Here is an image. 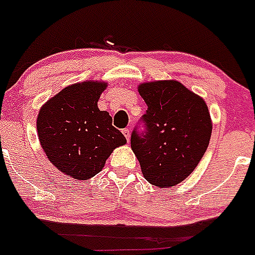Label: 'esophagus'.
<instances>
[{
	"mask_svg": "<svg viewBox=\"0 0 255 255\" xmlns=\"http://www.w3.org/2000/svg\"><path fill=\"white\" fill-rule=\"evenodd\" d=\"M123 134L125 135L126 140L129 141V140H130V130H129V129H124V130H123Z\"/></svg>",
	"mask_w": 255,
	"mask_h": 255,
	"instance_id": "34e87169",
	"label": "esophagus"
}]
</instances>
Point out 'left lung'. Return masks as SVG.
Returning a JSON list of instances; mask_svg holds the SVG:
<instances>
[{
    "label": "left lung",
    "instance_id": "left-lung-1",
    "mask_svg": "<svg viewBox=\"0 0 255 255\" xmlns=\"http://www.w3.org/2000/svg\"><path fill=\"white\" fill-rule=\"evenodd\" d=\"M144 129L131 132V149L148 182L171 188L190 175L208 148L212 123L203 98L176 80L144 83Z\"/></svg>",
    "mask_w": 255,
    "mask_h": 255
}]
</instances>
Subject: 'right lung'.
Segmentation results:
<instances>
[{
	"label": "right lung",
	"mask_w": 255,
	"mask_h": 255,
	"mask_svg": "<svg viewBox=\"0 0 255 255\" xmlns=\"http://www.w3.org/2000/svg\"><path fill=\"white\" fill-rule=\"evenodd\" d=\"M107 84L84 82L70 85L40 108L38 138L52 164L76 180L100 172L115 148L126 139L112 126L107 111L97 102Z\"/></svg>",
	"instance_id": "right-lung-1"
}]
</instances>
